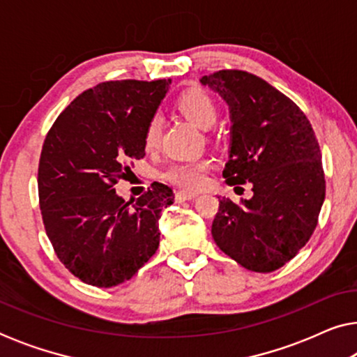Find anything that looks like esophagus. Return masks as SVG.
Instances as JSON below:
<instances>
[{
    "instance_id": "34e87169",
    "label": "esophagus",
    "mask_w": 357,
    "mask_h": 357,
    "mask_svg": "<svg viewBox=\"0 0 357 357\" xmlns=\"http://www.w3.org/2000/svg\"><path fill=\"white\" fill-rule=\"evenodd\" d=\"M197 198L195 193H187V192H177L175 193V202L182 203V202H192V199Z\"/></svg>"
}]
</instances>
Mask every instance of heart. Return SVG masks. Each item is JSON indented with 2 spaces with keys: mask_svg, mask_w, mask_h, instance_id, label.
<instances>
[{
  "mask_svg": "<svg viewBox=\"0 0 357 357\" xmlns=\"http://www.w3.org/2000/svg\"><path fill=\"white\" fill-rule=\"evenodd\" d=\"M178 109L190 121L199 128L208 130L218 119V107L208 94L202 91H188L178 99ZM162 119L159 114L151 116L144 131V143L148 148H154L159 143ZM209 169L206 160H195V162H174L162 172V178L169 183L177 185L185 190H197L204 183V174Z\"/></svg>",
  "mask_w": 357,
  "mask_h": 357,
  "instance_id": "b5f03b06",
  "label": "heart"
}]
</instances>
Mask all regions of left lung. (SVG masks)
Masks as SVG:
<instances>
[{
	"mask_svg": "<svg viewBox=\"0 0 357 357\" xmlns=\"http://www.w3.org/2000/svg\"><path fill=\"white\" fill-rule=\"evenodd\" d=\"M229 105L231 146L224 178L252 183L253 197L219 202L216 245L250 271L286 265L309 242L325 199L319 141L289 97L247 71L222 70L199 79Z\"/></svg>",
	"mask_w": 357,
	"mask_h": 357,
	"instance_id": "left-lung-1",
	"label": "left lung"
}]
</instances>
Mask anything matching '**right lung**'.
Instances as JSON below:
<instances>
[{
  "mask_svg": "<svg viewBox=\"0 0 357 357\" xmlns=\"http://www.w3.org/2000/svg\"><path fill=\"white\" fill-rule=\"evenodd\" d=\"M170 82H100L48 131L38 164L42 219L56 257L86 284H121L158 250L160 211L174 203L172 188L154 182L131 204L114 185L128 174L125 162L144 158L146 125Z\"/></svg>",
  "mask_w": 357,
  "mask_h": 357,
  "instance_id": "right-lung-1",
  "label": "right lung"
}]
</instances>
